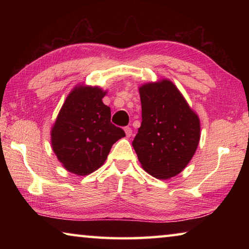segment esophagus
Segmentation results:
<instances>
[{"instance_id": "1", "label": "esophagus", "mask_w": 249, "mask_h": 249, "mask_svg": "<svg viewBox=\"0 0 249 249\" xmlns=\"http://www.w3.org/2000/svg\"><path fill=\"white\" fill-rule=\"evenodd\" d=\"M124 130H125V134H126V136H127V137H130V136H132V133H133L132 128L128 127V126H127V127H125V128H124Z\"/></svg>"}]
</instances>
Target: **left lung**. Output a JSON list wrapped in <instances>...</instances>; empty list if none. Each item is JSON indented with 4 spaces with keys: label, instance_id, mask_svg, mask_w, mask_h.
<instances>
[{
    "label": "left lung",
    "instance_id": "obj_1",
    "mask_svg": "<svg viewBox=\"0 0 249 249\" xmlns=\"http://www.w3.org/2000/svg\"><path fill=\"white\" fill-rule=\"evenodd\" d=\"M142 124L133 141L142 167L157 179L182 171L200 142V120L174 83L163 79L140 88Z\"/></svg>",
    "mask_w": 249,
    "mask_h": 249
}]
</instances>
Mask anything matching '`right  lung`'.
I'll return each mask as SVG.
<instances>
[{
	"label": "right lung",
	"mask_w": 249,
	"mask_h": 249,
	"mask_svg": "<svg viewBox=\"0 0 249 249\" xmlns=\"http://www.w3.org/2000/svg\"><path fill=\"white\" fill-rule=\"evenodd\" d=\"M105 93L98 87H75L53 126V153L72 174L87 176L99 169L113 144L125 136L111 123V108L102 102Z\"/></svg>",
	"instance_id": "add662e5"
}]
</instances>
